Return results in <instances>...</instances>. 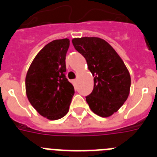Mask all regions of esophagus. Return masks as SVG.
I'll return each mask as SVG.
<instances>
[{"instance_id": "obj_1", "label": "esophagus", "mask_w": 157, "mask_h": 157, "mask_svg": "<svg viewBox=\"0 0 157 157\" xmlns=\"http://www.w3.org/2000/svg\"><path fill=\"white\" fill-rule=\"evenodd\" d=\"M77 82H78V80H77V79L72 80V83H73V84H74L75 86H76V84H77Z\"/></svg>"}]
</instances>
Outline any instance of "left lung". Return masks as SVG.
<instances>
[{
    "instance_id": "left-lung-1",
    "label": "left lung",
    "mask_w": 157,
    "mask_h": 157,
    "mask_svg": "<svg viewBox=\"0 0 157 157\" xmlns=\"http://www.w3.org/2000/svg\"><path fill=\"white\" fill-rule=\"evenodd\" d=\"M75 48L86 60L94 76V90L86 98L91 111L101 117L117 112L128 98L130 75L125 63L109 43L96 37L73 38Z\"/></svg>"
}]
</instances>
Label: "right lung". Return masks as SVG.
I'll list each match as a JSON object with an SVG mask.
<instances>
[{"instance_id": "right-lung-1", "label": "right lung", "mask_w": 157, "mask_h": 157, "mask_svg": "<svg viewBox=\"0 0 157 157\" xmlns=\"http://www.w3.org/2000/svg\"><path fill=\"white\" fill-rule=\"evenodd\" d=\"M70 40L47 44L33 59L26 75V94L30 103L43 117L56 120L68 112L74 86L65 77V59Z\"/></svg>"}]
</instances>
